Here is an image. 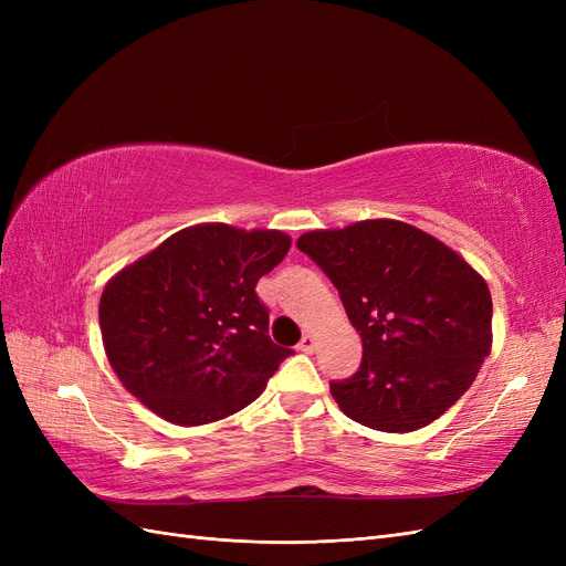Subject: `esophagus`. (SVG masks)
Instances as JSON below:
<instances>
[{
  "label": "esophagus",
  "mask_w": 566,
  "mask_h": 566,
  "mask_svg": "<svg viewBox=\"0 0 566 566\" xmlns=\"http://www.w3.org/2000/svg\"><path fill=\"white\" fill-rule=\"evenodd\" d=\"M297 349L304 352V354H314V352H316V337L306 333V335L302 337L300 345H297Z\"/></svg>",
  "instance_id": "obj_1"
}]
</instances>
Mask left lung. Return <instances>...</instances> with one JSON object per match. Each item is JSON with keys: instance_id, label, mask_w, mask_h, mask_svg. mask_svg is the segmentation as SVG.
<instances>
[{"instance_id": "left-lung-1", "label": "left lung", "mask_w": 566, "mask_h": 566, "mask_svg": "<svg viewBox=\"0 0 566 566\" xmlns=\"http://www.w3.org/2000/svg\"><path fill=\"white\" fill-rule=\"evenodd\" d=\"M297 248L333 281L364 342L358 370L331 382L342 413L380 432H413L447 413L491 352L486 281L397 219L310 231Z\"/></svg>"}]
</instances>
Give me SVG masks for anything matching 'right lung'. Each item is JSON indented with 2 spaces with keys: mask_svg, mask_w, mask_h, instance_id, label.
<instances>
[{
  "mask_svg": "<svg viewBox=\"0 0 566 566\" xmlns=\"http://www.w3.org/2000/svg\"><path fill=\"white\" fill-rule=\"evenodd\" d=\"M287 250L283 231L198 224L115 273L98 323L119 382L184 427L252 403L293 354L271 342L269 312L254 293Z\"/></svg>",
  "mask_w": 566,
  "mask_h": 566,
  "instance_id": "add662e5",
  "label": "right lung"
}]
</instances>
